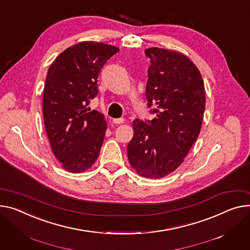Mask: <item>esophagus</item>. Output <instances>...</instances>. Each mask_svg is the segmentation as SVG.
<instances>
[{"mask_svg": "<svg viewBox=\"0 0 250 250\" xmlns=\"http://www.w3.org/2000/svg\"><path fill=\"white\" fill-rule=\"evenodd\" d=\"M124 122H125V119H123V118H121V119H114L113 120V124H115V125L124 124Z\"/></svg>", "mask_w": 250, "mask_h": 250, "instance_id": "esophagus-1", "label": "esophagus"}]
</instances>
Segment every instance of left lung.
I'll use <instances>...</instances> for the list:
<instances>
[{
  "label": "left lung",
  "mask_w": 250,
  "mask_h": 250,
  "mask_svg": "<svg viewBox=\"0 0 250 250\" xmlns=\"http://www.w3.org/2000/svg\"><path fill=\"white\" fill-rule=\"evenodd\" d=\"M151 60L146 97L155 108L152 121L132 122L134 137L127 158L136 172L160 179L184 161L200 132L205 111V89L200 71L184 54L158 47L146 49Z\"/></svg>",
  "instance_id": "8db88e82"
}]
</instances>
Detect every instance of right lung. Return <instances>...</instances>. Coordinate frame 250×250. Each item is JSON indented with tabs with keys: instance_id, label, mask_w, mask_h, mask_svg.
<instances>
[{
	"instance_id": "add662e5",
	"label": "right lung",
	"mask_w": 250,
	"mask_h": 250,
	"mask_svg": "<svg viewBox=\"0 0 250 250\" xmlns=\"http://www.w3.org/2000/svg\"><path fill=\"white\" fill-rule=\"evenodd\" d=\"M119 48L85 41L59 54L50 65L43 91L47 137L62 167L72 173L89 169L99 156L106 122L87 105L98 94L97 78Z\"/></svg>"
}]
</instances>
